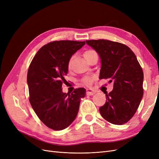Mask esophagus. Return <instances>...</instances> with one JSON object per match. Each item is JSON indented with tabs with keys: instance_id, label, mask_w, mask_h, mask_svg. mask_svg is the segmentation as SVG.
Segmentation results:
<instances>
[{
	"instance_id": "obj_1",
	"label": "esophagus",
	"mask_w": 159,
	"mask_h": 159,
	"mask_svg": "<svg viewBox=\"0 0 159 159\" xmlns=\"http://www.w3.org/2000/svg\"><path fill=\"white\" fill-rule=\"evenodd\" d=\"M96 91L95 90H93V89H87V90H86V93H87V95H92L93 94L95 93Z\"/></svg>"
}]
</instances>
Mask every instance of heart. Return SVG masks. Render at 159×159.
<instances>
[{"mask_svg": "<svg viewBox=\"0 0 159 159\" xmlns=\"http://www.w3.org/2000/svg\"><path fill=\"white\" fill-rule=\"evenodd\" d=\"M95 55H97V53H96L95 51L93 50H87L85 51L84 52V57L86 59V60H88L89 59H90L91 57H93V56ZM93 77H88V78H85L84 80V83L86 84V85H91V83H92V81L93 80Z\"/></svg>", "mask_w": 159, "mask_h": 159, "instance_id": "obj_1", "label": "heart"}]
</instances>
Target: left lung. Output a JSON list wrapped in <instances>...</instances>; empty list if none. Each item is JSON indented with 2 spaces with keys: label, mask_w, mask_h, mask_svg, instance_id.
Wrapping results in <instances>:
<instances>
[{
  "label": "left lung",
  "mask_w": 159,
  "mask_h": 159,
  "mask_svg": "<svg viewBox=\"0 0 159 159\" xmlns=\"http://www.w3.org/2000/svg\"><path fill=\"white\" fill-rule=\"evenodd\" d=\"M101 59L99 79L113 80L99 112L108 122L123 125L136 113L143 96V71L135 54L126 45L106 40H86Z\"/></svg>",
  "instance_id": "8db88e82"
}]
</instances>
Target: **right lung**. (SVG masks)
<instances>
[{"label": "right lung", "instance_id": "1", "mask_svg": "<svg viewBox=\"0 0 159 159\" xmlns=\"http://www.w3.org/2000/svg\"><path fill=\"white\" fill-rule=\"evenodd\" d=\"M85 44L71 40L50 42L38 51L28 68L30 103L38 118L53 130L70 125L78 115L81 99L85 96L84 88L71 93H64L61 88L71 57Z\"/></svg>", "mask_w": 159, "mask_h": 159}]
</instances>
